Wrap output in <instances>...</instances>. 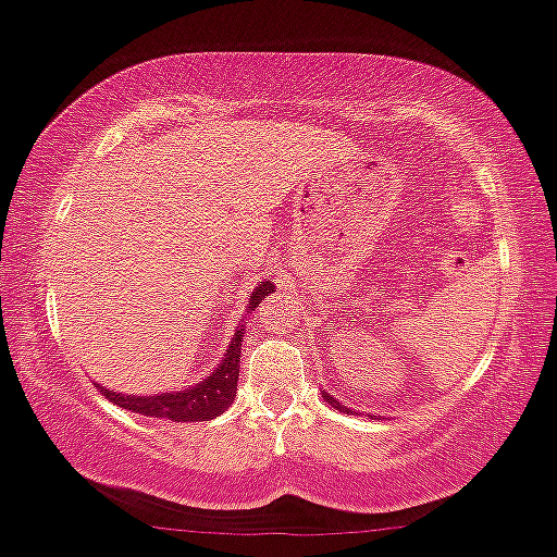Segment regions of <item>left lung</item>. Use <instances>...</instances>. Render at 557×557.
Returning <instances> with one entry per match:
<instances>
[{"label": "left lung", "mask_w": 557, "mask_h": 557, "mask_svg": "<svg viewBox=\"0 0 557 557\" xmlns=\"http://www.w3.org/2000/svg\"><path fill=\"white\" fill-rule=\"evenodd\" d=\"M324 400H326V404H329V406H334V409H339V411H350V409H348V406H343V404H339V400H337V398H332V396H329V393H324Z\"/></svg>", "instance_id": "obj_1"}]
</instances>
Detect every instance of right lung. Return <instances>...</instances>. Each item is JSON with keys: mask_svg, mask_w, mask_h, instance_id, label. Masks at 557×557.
<instances>
[{"mask_svg": "<svg viewBox=\"0 0 557 557\" xmlns=\"http://www.w3.org/2000/svg\"><path fill=\"white\" fill-rule=\"evenodd\" d=\"M276 286L271 281H260L255 286L252 297H249V310H255L257 305L265 300ZM247 310V313H249ZM244 324L236 326L225 358L218 363L212 374L205 382H196L194 387H185V391H172V393H157V396H124V393H113L109 387H100L106 398L113 400L122 409L135 411L143 417H157V420H172V422H205L214 420L218 414H223L225 409L233 404L236 396V382H238V358H242V343H244Z\"/></svg>", "mask_w": 557, "mask_h": 557, "instance_id": "obj_1", "label": "right lung"}]
</instances>
